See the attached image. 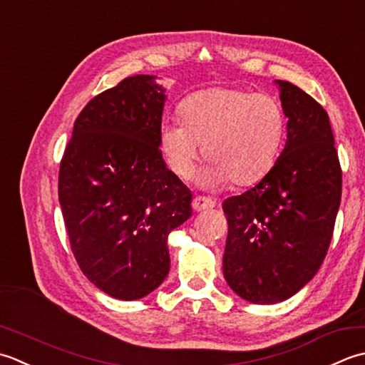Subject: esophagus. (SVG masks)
Wrapping results in <instances>:
<instances>
[{
    "mask_svg": "<svg viewBox=\"0 0 365 365\" xmlns=\"http://www.w3.org/2000/svg\"><path fill=\"white\" fill-rule=\"evenodd\" d=\"M192 206H193V210H195V211H203V210H211V207L215 206V203H214V200H211V198L198 195V197L193 198Z\"/></svg>",
    "mask_w": 365,
    "mask_h": 365,
    "instance_id": "1",
    "label": "esophagus"
}]
</instances>
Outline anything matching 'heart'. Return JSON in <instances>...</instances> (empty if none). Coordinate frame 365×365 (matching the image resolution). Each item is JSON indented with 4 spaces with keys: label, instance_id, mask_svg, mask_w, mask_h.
I'll use <instances>...</instances> for the list:
<instances>
[{
    "label": "heart",
    "instance_id": "obj_1",
    "mask_svg": "<svg viewBox=\"0 0 365 365\" xmlns=\"http://www.w3.org/2000/svg\"><path fill=\"white\" fill-rule=\"evenodd\" d=\"M179 121L160 128V148L170 170L185 178L198 148L210 160L205 180L245 185L272 168L285 135V115L276 98L245 89L211 88L187 96Z\"/></svg>",
    "mask_w": 365,
    "mask_h": 365
}]
</instances>
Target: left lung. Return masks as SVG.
<instances>
[{"label":"left lung","instance_id":"1","mask_svg":"<svg viewBox=\"0 0 365 365\" xmlns=\"http://www.w3.org/2000/svg\"><path fill=\"white\" fill-rule=\"evenodd\" d=\"M287 143L254 187L227 198L224 277L254 304L296 294L328 254L341 197V168L329 116L289 81L276 80Z\"/></svg>","mask_w":365,"mask_h":365}]
</instances>
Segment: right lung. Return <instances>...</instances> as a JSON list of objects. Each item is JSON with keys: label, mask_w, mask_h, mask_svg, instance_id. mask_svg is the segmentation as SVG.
<instances>
[{"label": "right lung", "mask_w": 365, "mask_h": 365, "mask_svg": "<svg viewBox=\"0 0 365 365\" xmlns=\"http://www.w3.org/2000/svg\"><path fill=\"white\" fill-rule=\"evenodd\" d=\"M133 76L89 101L59 165L58 197L72 254L111 297L154 292L170 271L167 240L192 215V193L162 158L165 94Z\"/></svg>", "instance_id": "obj_1"}]
</instances>
